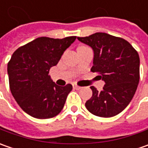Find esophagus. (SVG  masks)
Returning a JSON list of instances; mask_svg holds the SVG:
<instances>
[{
  "label": "esophagus",
  "instance_id": "1",
  "mask_svg": "<svg viewBox=\"0 0 148 148\" xmlns=\"http://www.w3.org/2000/svg\"><path fill=\"white\" fill-rule=\"evenodd\" d=\"M73 88L75 89V90H81V89L82 88V87H81V86H77V85H76V84H73Z\"/></svg>",
  "mask_w": 148,
  "mask_h": 148
}]
</instances>
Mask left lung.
<instances>
[{"label":"left lung","instance_id":"obj_1","mask_svg":"<svg viewBox=\"0 0 148 148\" xmlns=\"http://www.w3.org/2000/svg\"><path fill=\"white\" fill-rule=\"evenodd\" d=\"M77 39L93 49L90 71L97 72L105 83L101 91L90 87L92 96L86 102V107L96 116H115L128 106L138 88V53L125 39L105 33H95Z\"/></svg>","mask_w":148,"mask_h":148}]
</instances>
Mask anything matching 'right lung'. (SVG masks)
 Masks as SVG:
<instances>
[{"label":"right lung","instance_id":"obj_1","mask_svg":"<svg viewBox=\"0 0 148 148\" xmlns=\"http://www.w3.org/2000/svg\"><path fill=\"white\" fill-rule=\"evenodd\" d=\"M76 38H38L13 53L7 66L10 89L15 101L29 115L50 119L63 109L72 86H58L49 73Z\"/></svg>","mask_w":148,"mask_h":148}]
</instances>
